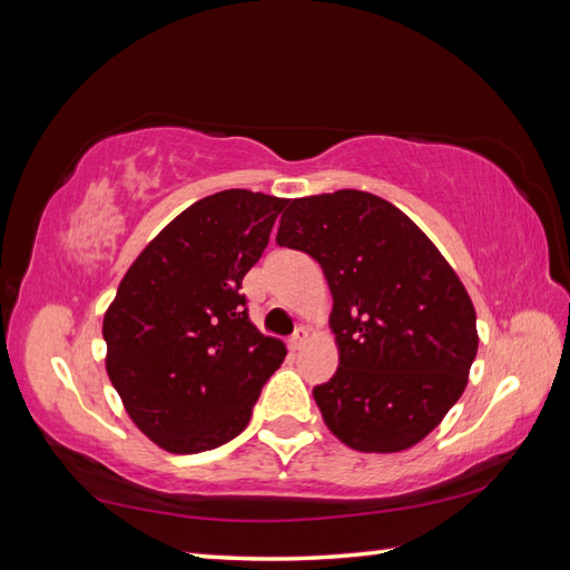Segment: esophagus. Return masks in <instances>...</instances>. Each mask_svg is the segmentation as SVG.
Segmentation results:
<instances>
[{"label":"esophagus","instance_id":"34e87169","mask_svg":"<svg viewBox=\"0 0 570 570\" xmlns=\"http://www.w3.org/2000/svg\"><path fill=\"white\" fill-rule=\"evenodd\" d=\"M306 342H308V327H298L296 333H294V337L288 340V347L296 352V350H301L303 345H306Z\"/></svg>","mask_w":570,"mask_h":570}]
</instances>
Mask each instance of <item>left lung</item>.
Instances as JSON below:
<instances>
[{
    "label": "left lung",
    "instance_id": "obj_1",
    "mask_svg": "<svg viewBox=\"0 0 570 570\" xmlns=\"http://www.w3.org/2000/svg\"><path fill=\"white\" fill-rule=\"evenodd\" d=\"M276 243L323 267L340 366L313 389L327 430L356 452L415 446L461 399L479 352L464 284L401 208L368 191L294 198Z\"/></svg>",
    "mask_w": 570,
    "mask_h": 570
}]
</instances>
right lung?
Returning a JSON list of instances; mask_svg holds the SVG:
<instances>
[{
  "label": "right lung",
  "instance_id": "add662e5",
  "mask_svg": "<svg viewBox=\"0 0 570 570\" xmlns=\"http://www.w3.org/2000/svg\"><path fill=\"white\" fill-rule=\"evenodd\" d=\"M288 198L225 189L167 223L104 313L106 374L134 425L169 454L240 434L282 340L262 335L237 294Z\"/></svg>",
  "mask_w": 570,
  "mask_h": 570
}]
</instances>
